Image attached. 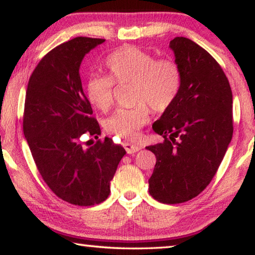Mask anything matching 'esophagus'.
Wrapping results in <instances>:
<instances>
[{
  "instance_id": "esophagus-1",
  "label": "esophagus",
  "mask_w": 255,
  "mask_h": 255,
  "mask_svg": "<svg viewBox=\"0 0 255 255\" xmlns=\"http://www.w3.org/2000/svg\"><path fill=\"white\" fill-rule=\"evenodd\" d=\"M123 145H124V148H125V150H127L128 153H134L136 151H139V150L141 149L140 145L133 144V143H130V142H125Z\"/></svg>"
}]
</instances>
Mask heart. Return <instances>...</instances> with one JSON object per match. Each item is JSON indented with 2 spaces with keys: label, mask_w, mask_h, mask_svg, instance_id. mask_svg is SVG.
<instances>
[{
  "label": "heart",
  "mask_w": 255,
  "mask_h": 255,
  "mask_svg": "<svg viewBox=\"0 0 255 255\" xmlns=\"http://www.w3.org/2000/svg\"><path fill=\"white\" fill-rule=\"evenodd\" d=\"M110 76H93L87 82L89 102L102 112L114 103L115 83L133 85L132 110H119L108 118L106 131L122 139L134 140L150 120V110L164 112L177 98L182 83L181 70L170 58H157L135 46H124L113 52L106 60Z\"/></svg>",
  "instance_id": "1"
}]
</instances>
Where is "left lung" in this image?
<instances>
[{
	"instance_id": "1",
	"label": "left lung",
	"mask_w": 255,
	"mask_h": 255,
	"mask_svg": "<svg viewBox=\"0 0 255 255\" xmlns=\"http://www.w3.org/2000/svg\"><path fill=\"white\" fill-rule=\"evenodd\" d=\"M169 47L182 74L173 105L152 124L161 143L145 147L156 156L149 193L161 203L186 202L209 185L233 136V95L222 66L185 37Z\"/></svg>"
}]
</instances>
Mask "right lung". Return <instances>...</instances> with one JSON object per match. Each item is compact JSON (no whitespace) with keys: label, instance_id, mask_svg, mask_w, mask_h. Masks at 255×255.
Listing matches in <instances>:
<instances>
[{"label":"right lung","instance_id":"obj_1","mask_svg":"<svg viewBox=\"0 0 255 255\" xmlns=\"http://www.w3.org/2000/svg\"><path fill=\"white\" fill-rule=\"evenodd\" d=\"M104 41L76 37L56 46L37 64L26 91L23 133L37 169L56 197L74 206L105 201L127 153L111 137L98 139L79 73L86 54ZM83 134L90 136L86 143Z\"/></svg>","mask_w":255,"mask_h":255}]
</instances>
